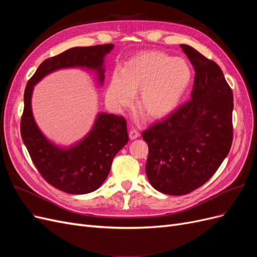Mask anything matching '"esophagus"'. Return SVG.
<instances>
[{"instance_id":"1","label":"esophagus","mask_w":257,"mask_h":257,"mask_svg":"<svg viewBox=\"0 0 257 257\" xmlns=\"http://www.w3.org/2000/svg\"><path fill=\"white\" fill-rule=\"evenodd\" d=\"M141 136V133H139V131L136 128H131L130 131V138L131 139H136Z\"/></svg>"}]
</instances>
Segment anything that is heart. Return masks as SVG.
Returning a JSON list of instances; mask_svg holds the SVG:
<instances>
[{
  "instance_id": "obj_1",
  "label": "heart",
  "mask_w": 257,
  "mask_h": 257,
  "mask_svg": "<svg viewBox=\"0 0 257 257\" xmlns=\"http://www.w3.org/2000/svg\"><path fill=\"white\" fill-rule=\"evenodd\" d=\"M192 79L193 71L186 60L159 51L143 52L113 74L106 98L116 108L125 107L142 89L139 108L150 118H162L180 103Z\"/></svg>"
}]
</instances>
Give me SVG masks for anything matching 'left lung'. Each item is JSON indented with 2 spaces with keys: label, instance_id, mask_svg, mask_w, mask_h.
<instances>
[{
  "label": "left lung",
  "instance_id": "1",
  "mask_svg": "<svg viewBox=\"0 0 257 257\" xmlns=\"http://www.w3.org/2000/svg\"><path fill=\"white\" fill-rule=\"evenodd\" d=\"M195 69L191 98L143 132L146 174L155 190L184 195L205 184L232 143L234 97L222 69L188 45H180Z\"/></svg>",
  "mask_w": 257,
  "mask_h": 257
}]
</instances>
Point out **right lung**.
I'll use <instances>...</instances> for the list:
<instances>
[{
	"mask_svg": "<svg viewBox=\"0 0 257 257\" xmlns=\"http://www.w3.org/2000/svg\"><path fill=\"white\" fill-rule=\"evenodd\" d=\"M112 48V44H105L68 49L46 59L27 83L20 123L22 141L45 180L68 194L91 193L102 185L115 154L128 142L126 121L121 115L99 113L87 137L69 149H61L49 143L36 125L31 109L32 91L44 76L64 67L96 69L103 82L104 57Z\"/></svg>",
	"mask_w": 257,
	"mask_h": 257,
	"instance_id": "add662e5",
	"label": "right lung"
}]
</instances>
